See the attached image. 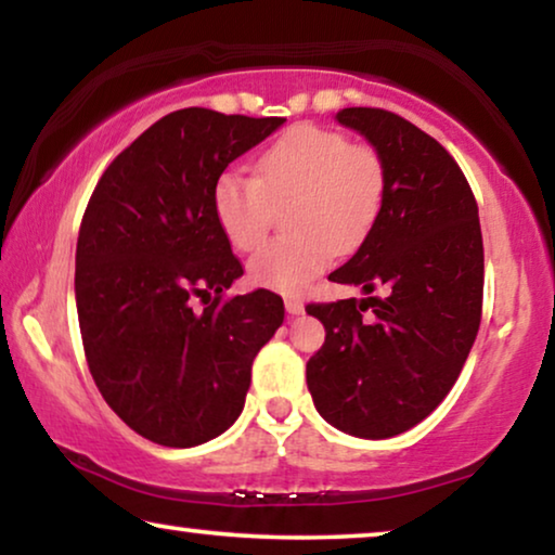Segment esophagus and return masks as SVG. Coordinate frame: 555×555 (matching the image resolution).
<instances>
[{
    "label": "esophagus",
    "instance_id": "obj_1",
    "mask_svg": "<svg viewBox=\"0 0 555 555\" xmlns=\"http://www.w3.org/2000/svg\"><path fill=\"white\" fill-rule=\"evenodd\" d=\"M285 310L291 315H300L302 310H306V302H302L300 298H293V295H291V298H285Z\"/></svg>",
    "mask_w": 555,
    "mask_h": 555
}]
</instances>
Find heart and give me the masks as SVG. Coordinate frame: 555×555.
Masks as SVG:
<instances>
[{
    "label": "heart",
    "instance_id": "obj_1",
    "mask_svg": "<svg viewBox=\"0 0 555 555\" xmlns=\"http://www.w3.org/2000/svg\"><path fill=\"white\" fill-rule=\"evenodd\" d=\"M389 171L382 151L351 143L333 128L298 124L257 156L255 179L219 173L211 209L227 242L253 253L268 237L275 209H285L287 237L270 242L247 264L249 283L295 295L328 268L336 253H353L384 209Z\"/></svg>",
    "mask_w": 555,
    "mask_h": 555
}]
</instances>
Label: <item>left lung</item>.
I'll return each mask as SVG.
<instances>
[{
    "instance_id": "left-lung-1",
    "label": "left lung",
    "mask_w": 555,
    "mask_h": 555,
    "mask_svg": "<svg viewBox=\"0 0 555 555\" xmlns=\"http://www.w3.org/2000/svg\"><path fill=\"white\" fill-rule=\"evenodd\" d=\"M336 120L382 151L389 186L366 242L328 278L361 285L371 298L306 308L325 325L306 378L325 422L386 439L435 412L475 344L485 285L480 217L457 162L422 128L384 108H344Z\"/></svg>"
}]
</instances>
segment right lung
Returning <instances> with one entry per match:
<instances>
[{
	"label": "right lung",
	"mask_w": 555,
	"mask_h": 555,
	"mask_svg": "<svg viewBox=\"0 0 555 555\" xmlns=\"http://www.w3.org/2000/svg\"><path fill=\"white\" fill-rule=\"evenodd\" d=\"M283 124L173 111L90 194L75 253L82 351L108 406L151 442L194 447L232 427L283 325L275 293L227 298L242 262L211 209L219 173Z\"/></svg>",
	"instance_id": "right-lung-1"
}]
</instances>
